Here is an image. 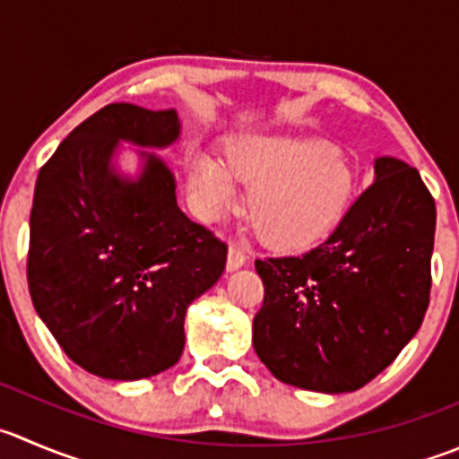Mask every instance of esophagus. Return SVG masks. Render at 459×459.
Returning a JSON list of instances; mask_svg holds the SVG:
<instances>
[{"label":"esophagus","instance_id":"1","mask_svg":"<svg viewBox=\"0 0 459 459\" xmlns=\"http://www.w3.org/2000/svg\"><path fill=\"white\" fill-rule=\"evenodd\" d=\"M247 262H248L247 251H244V248L239 247V244H230V247H229V257H226V269H229V271H238V269H242V266L247 264Z\"/></svg>","mask_w":459,"mask_h":459}]
</instances>
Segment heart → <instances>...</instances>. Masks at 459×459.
Here are the masks:
<instances>
[{"label":"heart","mask_w":459,"mask_h":459,"mask_svg":"<svg viewBox=\"0 0 459 459\" xmlns=\"http://www.w3.org/2000/svg\"><path fill=\"white\" fill-rule=\"evenodd\" d=\"M235 179L251 188L247 215L257 238L284 251L325 238L359 186L350 159L311 136L239 132L224 139V161L204 150L188 152L190 193L206 220L233 206Z\"/></svg>","instance_id":"heart-1"}]
</instances>
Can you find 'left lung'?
<instances>
[{"instance_id": "1", "label": "left lung", "mask_w": 459, "mask_h": 459, "mask_svg": "<svg viewBox=\"0 0 459 459\" xmlns=\"http://www.w3.org/2000/svg\"><path fill=\"white\" fill-rule=\"evenodd\" d=\"M435 199L402 159H375V184L302 255L255 260L264 302L253 348L275 379L354 393L421 327L430 298Z\"/></svg>"}]
</instances>
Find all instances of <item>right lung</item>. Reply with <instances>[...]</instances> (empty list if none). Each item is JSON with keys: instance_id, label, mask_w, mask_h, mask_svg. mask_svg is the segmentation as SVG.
Masks as SVG:
<instances>
[{"instance_id": "right-lung-1", "label": "right lung", "mask_w": 459, "mask_h": 459, "mask_svg": "<svg viewBox=\"0 0 459 459\" xmlns=\"http://www.w3.org/2000/svg\"><path fill=\"white\" fill-rule=\"evenodd\" d=\"M181 136L175 109L111 102L80 123L35 181L29 291L66 357L102 379L159 375L184 352L186 309L221 278L226 244L177 206L152 150ZM141 147L142 172L116 166Z\"/></svg>"}]
</instances>
